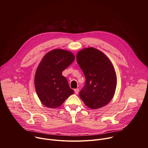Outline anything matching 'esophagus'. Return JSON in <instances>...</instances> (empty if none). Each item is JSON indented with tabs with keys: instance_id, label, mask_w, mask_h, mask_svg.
Instances as JSON below:
<instances>
[{
	"instance_id": "obj_1",
	"label": "esophagus",
	"mask_w": 148,
	"mask_h": 148,
	"mask_svg": "<svg viewBox=\"0 0 148 148\" xmlns=\"http://www.w3.org/2000/svg\"><path fill=\"white\" fill-rule=\"evenodd\" d=\"M74 91H75V94H78L79 93V88H76L74 90Z\"/></svg>"
}]
</instances>
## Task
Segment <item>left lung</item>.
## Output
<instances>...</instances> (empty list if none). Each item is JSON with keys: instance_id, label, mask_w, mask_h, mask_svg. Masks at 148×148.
Instances as JSON below:
<instances>
[{"instance_id": "left-lung-1", "label": "left lung", "mask_w": 148, "mask_h": 148, "mask_svg": "<svg viewBox=\"0 0 148 148\" xmlns=\"http://www.w3.org/2000/svg\"><path fill=\"white\" fill-rule=\"evenodd\" d=\"M76 57L86 79L79 94L81 99L91 109L105 106L112 99L117 84L112 62L106 55L93 47L79 51Z\"/></svg>"}]
</instances>
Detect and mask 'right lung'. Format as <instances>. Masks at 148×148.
<instances>
[{
	"label": "right lung",
	"mask_w": 148,
	"mask_h": 148,
	"mask_svg": "<svg viewBox=\"0 0 148 148\" xmlns=\"http://www.w3.org/2000/svg\"><path fill=\"white\" fill-rule=\"evenodd\" d=\"M75 59L69 51L54 49L46 53L38 64L34 76V85L41 102L49 108L59 107L74 93L68 81L62 75Z\"/></svg>",
	"instance_id": "add662e5"
}]
</instances>
